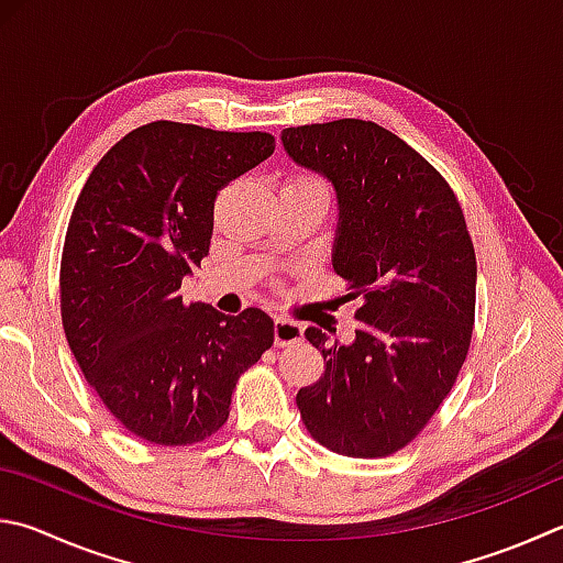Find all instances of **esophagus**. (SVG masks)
<instances>
[{
  "label": "esophagus",
  "mask_w": 563,
  "mask_h": 563,
  "mask_svg": "<svg viewBox=\"0 0 563 563\" xmlns=\"http://www.w3.org/2000/svg\"><path fill=\"white\" fill-rule=\"evenodd\" d=\"M273 334H275V344L278 346H288V344H298L302 340V324L285 320V317H278L273 324Z\"/></svg>",
  "instance_id": "esophagus-1"
}]
</instances>
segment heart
Returning a JSON list of instances; mask_svg holds the SVG:
<instances>
[{"mask_svg": "<svg viewBox=\"0 0 563 563\" xmlns=\"http://www.w3.org/2000/svg\"><path fill=\"white\" fill-rule=\"evenodd\" d=\"M292 179H305V181H317L314 177H308V175H298V177H292Z\"/></svg>", "mask_w": 563, "mask_h": 563, "instance_id": "obj_1", "label": "heart"}]
</instances>
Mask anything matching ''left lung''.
<instances>
[{
    "mask_svg": "<svg viewBox=\"0 0 563 563\" xmlns=\"http://www.w3.org/2000/svg\"><path fill=\"white\" fill-rule=\"evenodd\" d=\"M292 162L332 181L334 273L360 298L352 344L305 336L324 374L298 391L302 423L327 451H401L451 394L475 324V249L453 189L431 162L369 120L283 130Z\"/></svg>",
    "mask_w": 563,
    "mask_h": 563,
    "instance_id": "8db88e82",
    "label": "left lung"
}]
</instances>
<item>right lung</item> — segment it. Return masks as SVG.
<instances>
[{
    "label": "right lung",
    "instance_id": "1",
    "mask_svg": "<svg viewBox=\"0 0 563 563\" xmlns=\"http://www.w3.org/2000/svg\"><path fill=\"white\" fill-rule=\"evenodd\" d=\"M275 150L268 132L157 120L90 172L60 255V320L80 372L132 435L199 443L227 423L239 376L273 344L258 308L184 302L209 255L213 201Z\"/></svg>",
    "mask_w": 563,
    "mask_h": 563
}]
</instances>
